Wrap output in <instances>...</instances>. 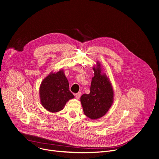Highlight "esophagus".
Instances as JSON below:
<instances>
[{"instance_id": "obj_1", "label": "esophagus", "mask_w": 159, "mask_h": 159, "mask_svg": "<svg viewBox=\"0 0 159 159\" xmlns=\"http://www.w3.org/2000/svg\"><path fill=\"white\" fill-rule=\"evenodd\" d=\"M75 98H77V99H79L80 98V96H81V93H77V94H75Z\"/></svg>"}]
</instances>
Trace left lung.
I'll return each instance as SVG.
<instances>
[{
  "mask_svg": "<svg viewBox=\"0 0 159 159\" xmlns=\"http://www.w3.org/2000/svg\"><path fill=\"white\" fill-rule=\"evenodd\" d=\"M93 67L94 76L92 79L90 93L84 94L80 102L85 116L92 120L101 118L108 111L114 98V93L109 79L102 73L101 64Z\"/></svg>",
  "mask_w": 159,
  "mask_h": 159,
  "instance_id": "left-lung-1",
  "label": "left lung"
}]
</instances>
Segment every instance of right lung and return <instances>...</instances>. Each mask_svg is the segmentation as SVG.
Returning a JSON list of instances; mask_svg holds the SVG:
<instances>
[{
    "instance_id": "add662e5",
    "label": "right lung",
    "mask_w": 159,
    "mask_h": 159,
    "mask_svg": "<svg viewBox=\"0 0 159 159\" xmlns=\"http://www.w3.org/2000/svg\"><path fill=\"white\" fill-rule=\"evenodd\" d=\"M39 97L42 106L52 112L62 110L66 102L74 98L63 70L51 72L44 79L39 87Z\"/></svg>"
}]
</instances>
